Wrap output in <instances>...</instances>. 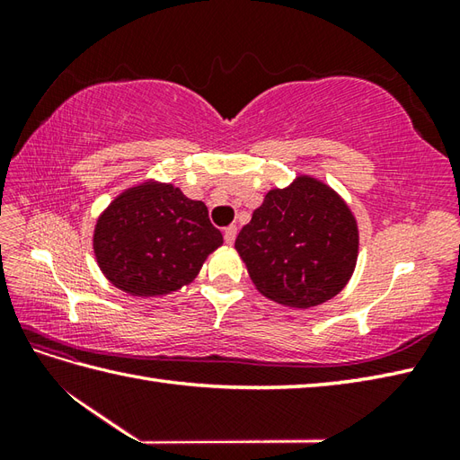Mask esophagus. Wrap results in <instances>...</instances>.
<instances>
[{
	"label": "esophagus",
	"mask_w": 460,
	"mask_h": 460,
	"mask_svg": "<svg viewBox=\"0 0 460 460\" xmlns=\"http://www.w3.org/2000/svg\"><path fill=\"white\" fill-rule=\"evenodd\" d=\"M235 237H237V225H229V227H225L223 239L227 245H233V243H235Z\"/></svg>",
	"instance_id": "esophagus-1"
}]
</instances>
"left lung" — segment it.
Masks as SVG:
<instances>
[{
	"label": "left lung",
	"instance_id": "left-lung-1",
	"mask_svg": "<svg viewBox=\"0 0 460 460\" xmlns=\"http://www.w3.org/2000/svg\"><path fill=\"white\" fill-rule=\"evenodd\" d=\"M235 249L261 295L310 308L346 287L358 259V225L340 195L308 175L270 190Z\"/></svg>",
	"mask_w": 460,
	"mask_h": 460
}]
</instances>
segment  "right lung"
<instances>
[{"label": "right lung", "instance_id": "1", "mask_svg": "<svg viewBox=\"0 0 460 460\" xmlns=\"http://www.w3.org/2000/svg\"><path fill=\"white\" fill-rule=\"evenodd\" d=\"M221 243L203 201L154 181L119 195L94 227L101 270L132 296H160L188 285Z\"/></svg>", "mask_w": 460, "mask_h": 460}]
</instances>
